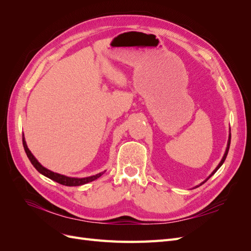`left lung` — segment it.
Returning <instances> with one entry per match:
<instances>
[{"label":"left lung","instance_id":"1","mask_svg":"<svg viewBox=\"0 0 251 251\" xmlns=\"http://www.w3.org/2000/svg\"><path fill=\"white\" fill-rule=\"evenodd\" d=\"M230 139H231V134H230V131H229V136H228V141H227V147H226V150H225V153H224V155H223V157H222V159H221V161H220V163L218 164V166H217V168L214 170V171H212V173L209 175V176L206 178V179H205L203 182H201V183L199 184V185H197V186H195V187H199L200 185H202L203 183H205V182H206L211 176H212V175H214L220 168H221V166H222V164L224 163V161H225V159H226V157H227V154H228V151H229V146H230Z\"/></svg>","mask_w":251,"mask_h":251}]
</instances>
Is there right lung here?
I'll return each instance as SVG.
<instances>
[{
	"label": "right lung",
	"mask_w": 251,
	"mask_h": 251,
	"mask_svg": "<svg viewBox=\"0 0 251 251\" xmlns=\"http://www.w3.org/2000/svg\"><path fill=\"white\" fill-rule=\"evenodd\" d=\"M23 146H24L25 151H26V154H27V157L29 158L30 162L32 163V165L36 169V171L39 172V173H41L42 175H44L45 177H47V178H49V179H51L53 181H55V182H57V183H59V184H63V185H66V186H79V185H83V184H86V183H89V182H92V181L96 180L97 178H100L101 175H103L104 172H105L104 171V172H101V173H98L96 175H93V176L85 177V178L68 177V176H65V175H60L58 173H54V172H52V171L46 169V168H45V166H43L39 161H37V159L33 156V154L28 149L24 135H23Z\"/></svg>",
	"instance_id": "add662e5"
}]
</instances>
